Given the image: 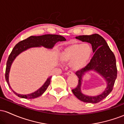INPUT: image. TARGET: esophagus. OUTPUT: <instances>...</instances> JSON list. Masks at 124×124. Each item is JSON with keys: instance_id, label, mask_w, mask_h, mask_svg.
Listing matches in <instances>:
<instances>
[{"instance_id": "34e87169", "label": "esophagus", "mask_w": 124, "mask_h": 124, "mask_svg": "<svg viewBox=\"0 0 124 124\" xmlns=\"http://www.w3.org/2000/svg\"><path fill=\"white\" fill-rule=\"evenodd\" d=\"M66 74L67 75H68V76H69V75H73V73L72 72H71V71H69V72H67Z\"/></svg>"}]
</instances>
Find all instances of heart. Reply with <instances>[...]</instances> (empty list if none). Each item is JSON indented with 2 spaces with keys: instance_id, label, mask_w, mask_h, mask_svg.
Here are the masks:
<instances>
[{
  "instance_id": "1",
  "label": "heart",
  "mask_w": 124,
  "mask_h": 124,
  "mask_svg": "<svg viewBox=\"0 0 124 124\" xmlns=\"http://www.w3.org/2000/svg\"><path fill=\"white\" fill-rule=\"evenodd\" d=\"M93 53L92 46L88 43L70 45L65 48L59 55L63 63H69L73 70H79L88 63Z\"/></svg>"
}]
</instances>
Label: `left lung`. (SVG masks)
<instances>
[{
  "instance_id": "left-lung-1",
  "label": "left lung",
  "mask_w": 124,
  "mask_h": 124,
  "mask_svg": "<svg viewBox=\"0 0 124 124\" xmlns=\"http://www.w3.org/2000/svg\"><path fill=\"white\" fill-rule=\"evenodd\" d=\"M76 39L91 44L94 53L90 63L85 68L76 72L79 78V83L72 92L75 96L82 101L89 103H97L106 97L111 92L117 76L116 59L106 40L101 35L94 34L90 35H80ZM91 71L99 74L106 81L107 86L105 91L97 96H87L82 93V82L84 75Z\"/></svg>"
}]
</instances>
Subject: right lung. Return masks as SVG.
<instances>
[{
	"mask_svg": "<svg viewBox=\"0 0 124 124\" xmlns=\"http://www.w3.org/2000/svg\"><path fill=\"white\" fill-rule=\"evenodd\" d=\"M66 41V39L65 37L61 36V35L45 34L41 35V36H30L24 40L19 42L15 45L12 52L10 54L8 61H7L5 79L8 84V87L12 89L13 93L16 96L19 97L28 99H32L38 97L45 92V90L47 89L48 86L50 85L51 76L49 77L46 79V82L39 89H38L37 90L33 92V93L28 94H20L17 93L12 89L10 85L9 81H8V76H9V72L11 66H12L13 62L16 59V58L21 52L27 50L29 48L44 46V48H48V49H52L56 42H59V41Z\"/></svg>",
	"mask_w": 124,
	"mask_h": 124,
	"instance_id": "add662e5",
	"label": "right lung"
}]
</instances>
